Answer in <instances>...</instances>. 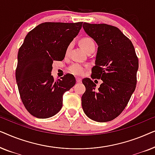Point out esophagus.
<instances>
[{"instance_id":"obj_1","label":"esophagus","mask_w":155,"mask_h":155,"mask_svg":"<svg viewBox=\"0 0 155 155\" xmlns=\"http://www.w3.org/2000/svg\"><path fill=\"white\" fill-rule=\"evenodd\" d=\"M76 81H77V82H81L82 79H81V78H76Z\"/></svg>"}]
</instances>
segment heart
Instances as JSON below:
<instances>
[{"mask_svg":"<svg viewBox=\"0 0 155 155\" xmlns=\"http://www.w3.org/2000/svg\"><path fill=\"white\" fill-rule=\"evenodd\" d=\"M80 46H82V48L87 53L91 50L95 49V44L93 40L91 38L89 37H84L83 39H82L80 41ZM71 46H68L67 48V53L68 52ZM69 71L71 72L72 74L75 75H82L84 73V67L83 65L78 64V63H74L71 66L69 67Z\"/></svg>","mask_w":155,"mask_h":155,"instance_id":"b5f03b06","label":"heart"}]
</instances>
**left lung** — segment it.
<instances>
[{
    "instance_id": "8db88e82",
    "label": "left lung",
    "mask_w": 155,
    "mask_h": 155,
    "mask_svg": "<svg viewBox=\"0 0 155 155\" xmlns=\"http://www.w3.org/2000/svg\"><path fill=\"white\" fill-rule=\"evenodd\" d=\"M82 27L98 46L92 78L103 81L95 89L90 78L82 80L87 90L82 109L94 121H110L124 111L135 91L138 59L132 42L117 27L87 22Z\"/></svg>"
}]
</instances>
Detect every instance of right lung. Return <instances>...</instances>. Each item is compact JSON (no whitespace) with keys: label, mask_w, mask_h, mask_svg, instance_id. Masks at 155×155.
Instances as JSON below:
<instances>
[{"label":"right lung","mask_w":155,"mask_h":155,"mask_svg":"<svg viewBox=\"0 0 155 155\" xmlns=\"http://www.w3.org/2000/svg\"><path fill=\"white\" fill-rule=\"evenodd\" d=\"M82 22H44L27 34L18 54L15 77L25 107L38 118L56 115L63 106V95L75 85L67 74L54 80V61H63L69 44L78 35Z\"/></svg>","instance_id":"add662e5"}]
</instances>
